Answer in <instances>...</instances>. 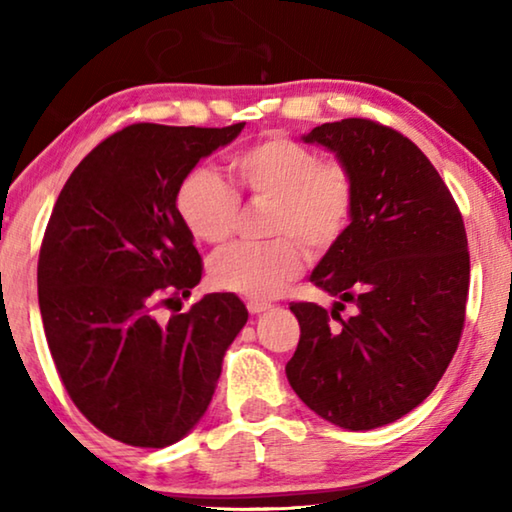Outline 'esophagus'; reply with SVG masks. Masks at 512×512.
<instances>
[{"label": "esophagus", "mask_w": 512, "mask_h": 512, "mask_svg": "<svg viewBox=\"0 0 512 512\" xmlns=\"http://www.w3.org/2000/svg\"><path fill=\"white\" fill-rule=\"evenodd\" d=\"M246 307H248L250 314L257 316V314H264V311L271 309V302H264V300H250Z\"/></svg>", "instance_id": "esophagus-1"}]
</instances>
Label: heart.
Instances as JSON below:
<instances>
[{
  "label": "heart",
  "instance_id": "heart-1",
  "mask_svg": "<svg viewBox=\"0 0 512 512\" xmlns=\"http://www.w3.org/2000/svg\"><path fill=\"white\" fill-rule=\"evenodd\" d=\"M230 169L250 201L271 203L264 244H232L210 259L216 289L266 300L296 280L309 255H323L348 228L357 201L352 169L284 135L232 155ZM176 212L196 241L223 244L239 219V196L214 171L194 169L176 187Z\"/></svg>",
  "mask_w": 512,
  "mask_h": 512
}]
</instances>
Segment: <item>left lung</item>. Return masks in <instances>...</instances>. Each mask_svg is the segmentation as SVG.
I'll use <instances>...</instances> for the list:
<instances>
[{"label": "left lung", "mask_w": 512, "mask_h": 512, "mask_svg": "<svg viewBox=\"0 0 512 512\" xmlns=\"http://www.w3.org/2000/svg\"><path fill=\"white\" fill-rule=\"evenodd\" d=\"M302 140L348 164L357 201L311 273L339 302L289 305L300 341L287 377L320 418L368 431L427 400L454 357L470 289L465 223L436 167L395 128L350 117Z\"/></svg>", "instance_id": "1"}]
</instances>
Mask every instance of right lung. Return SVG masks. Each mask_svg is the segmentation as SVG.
Returning a JSON list of instances; mask_svg holds the SVG:
<instances>
[{"instance_id":"1","label":"right lung","mask_w":512,"mask_h":512,"mask_svg":"<svg viewBox=\"0 0 512 512\" xmlns=\"http://www.w3.org/2000/svg\"><path fill=\"white\" fill-rule=\"evenodd\" d=\"M244 126L121 128L85 155L49 216L38 302L51 359L76 409L119 443L160 449L192 431L248 320L235 293L175 309L203 275L176 187Z\"/></svg>"}]
</instances>
